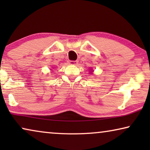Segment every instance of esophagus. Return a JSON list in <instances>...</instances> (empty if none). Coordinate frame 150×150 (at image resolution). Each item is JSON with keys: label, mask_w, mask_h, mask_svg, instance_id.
<instances>
[{"label": "esophagus", "mask_w": 150, "mask_h": 150, "mask_svg": "<svg viewBox=\"0 0 150 150\" xmlns=\"http://www.w3.org/2000/svg\"><path fill=\"white\" fill-rule=\"evenodd\" d=\"M69 63L70 65H76L78 63V61H69Z\"/></svg>", "instance_id": "obj_1"}]
</instances>
